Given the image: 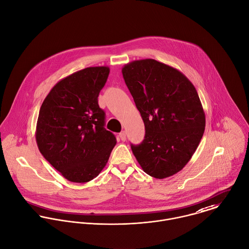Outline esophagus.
Masks as SVG:
<instances>
[{"label": "esophagus", "instance_id": "esophagus-1", "mask_svg": "<svg viewBox=\"0 0 249 249\" xmlns=\"http://www.w3.org/2000/svg\"><path fill=\"white\" fill-rule=\"evenodd\" d=\"M119 137H120V139H121L122 141H125V139H126V134H125V132H124V131H122V132L119 134Z\"/></svg>", "mask_w": 249, "mask_h": 249}]
</instances>
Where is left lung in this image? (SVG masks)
<instances>
[{"mask_svg": "<svg viewBox=\"0 0 249 249\" xmlns=\"http://www.w3.org/2000/svg\"><path fill=\"white\" fill-rule=\"evenodd\" d=\"M122 72L146 129L132 153L148 175L171 177L187 164L205 131L197 90L180 71L153 59L130 62Z\"/></svg>", "mask_w": 249, "mask_h": 249, "instance_id": "1", "label": "left lung"}]
</instances>
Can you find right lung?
Listing matches in <instances>:
<instances>
[{"instance_id":"right-lung-1","label":"right lung","mask_w":249,"mask_h":249,"mask_svg":"<svg viewBox=\"0 0 249 249\" xmlns=\"http://www.w3.org/2000/svg\"><path fill=\"white\" fill-rule=\"evenodd\" d=\"M108 67H90L56 84L39 110L36 140L43 158L72 182H88L105 167L117 140L104 128L98 94Z\"/></svg>"}]
</instances>
